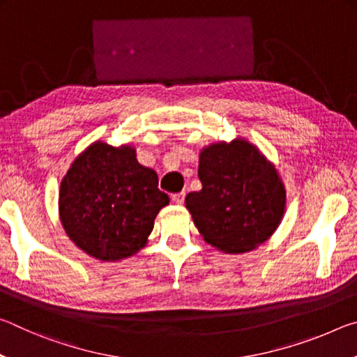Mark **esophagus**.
<instances>
[{
    "label": "esophagus",
    "instance_id": "1",
    "mask_svg": "<svg viewBox=\"0 0 357 357\" xmlns=\"http://www.w3.org/2000/svg\"><path fill=\"white\" fill-rule=\"evenodd\" d=\"M184 198H185V193L184 192H179V193H174L172 197V200L176 203V204H183L184 203Z\"/></svg>",
    "mask_w": 357,
    "mask_h": 357
}]
</instances>
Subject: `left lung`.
<instances>
[{
	"mask_svg": "<svg viewBox=\"0 0 357 357\" xmlns=\"http://www.w3.org/2000/svg\"><path fill=\"white\" fill-rule=\"evenodd\" d=\"M200 192L185 208L203 239L227 253L255 249L273 234L285 213L287 193L275 167L255 144L236 138L200 153Z\"/></svg>",
	"mask_w": 357,
	"mask_h": 357,
	"instance_id": "8db88e82",
	"label": "left lung"
}]
</instances>
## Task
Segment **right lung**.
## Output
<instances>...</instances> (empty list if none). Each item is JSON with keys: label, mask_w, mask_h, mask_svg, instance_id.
<instances>
[{"label": "right lung", "mask_w": 357, "mask_h": 357, "mask_svg": "<svg viewBox=\"0 0 357 357\" xmlns=\"http://www.w3.org/2000/svg\"><path fill=\"white\" fill-rule=\"evenodd\" d=\"M157 173L135 148L96 142L77 157L59 189V219L74 244L100 261H119L146 245L159 211L170 203Z\"/></svg>", "instance_id": "obj_1"}]
</instances>
